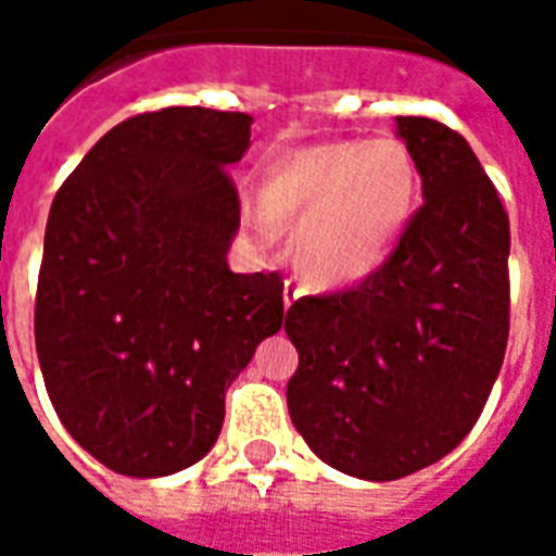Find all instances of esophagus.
<instances>
[{"label":"esophagus","mask_w":556,"mask_h":556,"mask_svg":"<svg viewBox=\"0 0 556 556\" xmlns=\"http://www.w3.org/2000/svg\"><path fill=\"white\" fill-rule=\"evenodd\" d=\"M298 298H301V289H298L291 279H286V286H282V303H286V309H289L291 303L298 301Z\"/></svg>","instance_id":"esophagus-1"}]
</instances>
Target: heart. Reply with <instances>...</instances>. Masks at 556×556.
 Listing matches in <instances>:
<instances>
[{"label": "heart", "mask_w": 556, "mask_h": 556, "mask_svg": "<svg viewBox=\"0 0 556 556\" xmlns=\"http://www.w3.org/2000/svg\"><path fill=\"white\" fill-rule=\"evenodd\" d=\"M255 207L265 238L291 226V265L306 286L345 289L372 277L408 231L419 166L396 137L315 142L267 166Z\"/></svg>", "instance_id": "1"}]
</instances>
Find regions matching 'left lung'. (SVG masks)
<instances>
[{
    "label": "left lung",
    "mask_w": 556,
    "mask_h": 556,
    "mask_svg": "<svg viewBox=\"0 0 556 556\" xmlns=\"http://www.w3.org/2000/svg\"><path fill=\"white\" fill-rule=\"evenodd\" d=\"M422 207L361 286L286 313L294 429L321 462L390 482L453 453L479 419L509 337V217L482 163L441 122L399 115Z\"/></svg>",
    "instance_id": "left-lung-1"
}]
</instances>
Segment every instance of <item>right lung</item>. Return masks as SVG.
<instances>
[{"mask_svg":"<svg viewBox=\"0 0 556 556\" xmlns=\"http://www.w3.org/2000/svg\"><path fill=\"white\" fill-rule=\"evenodd\" d=\"M247 113L169 106L115 125L55 193L35 298L43 384L71 438L125 477H169L217 443L226 390L282 327L279 274L226 262V166Z\"/></svg>","mask_w":556,"mask_h":556,"instance_id":"1","label":"right lung"}]
</instances>
